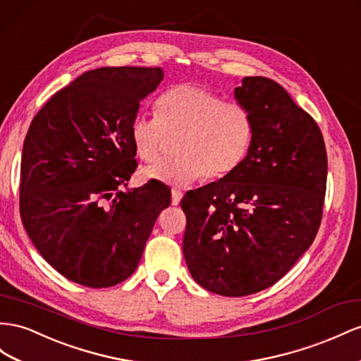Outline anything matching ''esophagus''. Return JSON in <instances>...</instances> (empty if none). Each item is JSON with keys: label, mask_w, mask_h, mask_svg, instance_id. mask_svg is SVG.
I'll return each mask as SVG.
<instances>
[{"label": "esophagus", "mask_w": 361, "mask_h": 361, "mask_svg": "<svg viewBox=\"0 0 361 361\" xmlns=\"http://www.w3.org/2000/svg\"><path fill=\"white\" fill-rule=\"evenodd\" d=\"M182 196H183V192L180 190H171V204H174V207L179 204Z\"/></svg>", "instance_id": "esophagus-1"}]
</instances>
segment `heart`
I'll use <instances>...</instances> for the list:
<instances>
[{"instance_id": "b5f03b06", "label": "heart", "mask_w": 361, "mask_h": 361, "mask_svg": "<svg viewBox=\"0 0 361 361\" xmlns=\"http://www.w3.org/2000/svg\"><path fill=\"white\" fill-rule=\"evenodd\" d=\"M130 140L138 157L158 165L167 157L170 140H178V158L147 171L171 187L202 179L217 180L235 171L247 157L253 140L249 109L202 86L183 83L169 87L157 102V115H136Z\"/></svg>"}]
</instances>
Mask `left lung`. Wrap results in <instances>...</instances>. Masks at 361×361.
I'll list each match as a JSON object with an SVG mask.
<instances>
[{
    "label": "left lung",
    "instance_id": "1",
    "mask_svg": "<svg viewBox=\"0 0 361 361\" xmlns=\"http://www.w3.org/2000/svg\"><path fill=\"white\" fill-rule=\"evenodd\" d=\"M235 99L253 120L240 167L180 200L183 257L199 286L240 298L274 286L314 241L328 159L313 116L267 77H245Z\"/></svg>",
    "mask_w": 361,
    "mask_h": 361
}]
</instances>
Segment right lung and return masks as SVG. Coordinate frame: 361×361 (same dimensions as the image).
<instances>
[{"label": "right lung", "mask_w": 361, "mask_h": 361, "mask_svg": "<svg viewBox=\"0 0 361 361\" xmlns=\"http://www.w3.org/2000/svg\"><path fill=\"white\" fill-rule=\"evenodd\" d=\"M161 68L106 66L56 92L28 128L19 212L44 259L77 284L103 288L140 264L171 191L159 180L123 191L138 167L130 124Z\"/></svg>", "instance_id": "add662e5"}]
</instances>
